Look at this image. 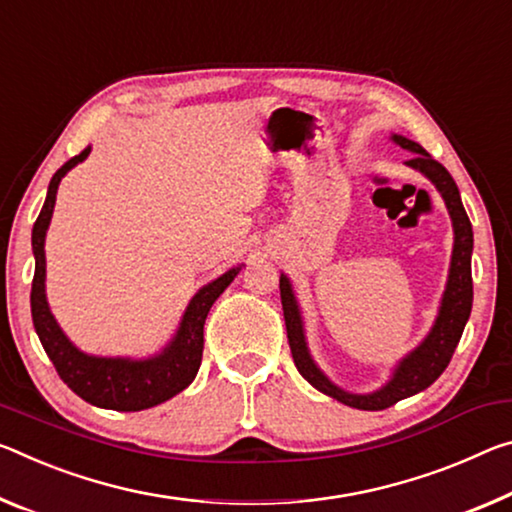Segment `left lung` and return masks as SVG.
<instances>
[{"label": "left lung", "mask_w": 512, "mask_h": 512, "mask_svg": "<svg viewBox=\"0 0 512 512\" xmlns=\"http://www.w3.org/2000/svg\"><path fill=\"white\" fill-rule=\"evenodd\" d=\"M394 141L401 145L403 150H410L412 157L405 164L417 168L431 180L437 191L442 193V198L449 207L453 232H456V241H453V255H451V271L449 282H446V291L442 298L440 316H437L431 335L424 339L417 351H412L399 367L394 371V378L389 383L378 389L373 394H348L337 385H332L323 373L316 369L310 353H307L305 337H303V323H300L298 305L291 294L289 280L282 275L280 278V298H282V312H285L287 323V337L291 358H294L296 369L300 371L307 383L319 389V392L332 396V399L342 401L351 408L358 410H385L389 405L399 403L401 399L421 392L428 385H433L437 378L442 376V371L449 367L453 358V351L465 330V323L472 312V300H474V285H472V248H474V232L472 223H469L465 207H462L458 186L453 182L440 161H435L419 143L408 141L405 136H394Z\"/></svg>", "instance_id": "8db88e82"}]
</instances>
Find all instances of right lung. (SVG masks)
<instances>
[{
  "mask_svg": "<svg viewBox=\"0 0 512 512\" xmlns=\"http://www.w3.org/2000/svg\"><path fill=\"white\" fill-rule=\"evenodd\" d=\"M91 148L79 152L77 157L68 159L59 170H56L50 189H47L45 205L34 223V232H31V246H34L36 257V273L34 282H31V319H34V328L38 332L40 344H43L47 358L52 360L56 373H59L63 383H66L72 392L81 399L97 405V408L107 410H120V412H136L152 408L182 389L189 387L196 378L202 362V346H205V319L209 314V307L214 300L223 294L227 285L234 280L241 269H232L223 273L221 278L209 282L202 287L193 300L186 307L184 319L180 323V330L173 342H170L164 353L157 358L132 362L120 358H93V355H84L77 351L75 346L68 342L61 328L56 326L54 316L47 307L45 298V232L50 225V218L54 212L56 202V189H59L61 177L68 173L72 166L88 157Z\"/></svg>",
  "mask_w": 512,
  "mask_h": 512,
  "instance_id": "obj_1",
  "label": "right lung"
}]
</instances>
